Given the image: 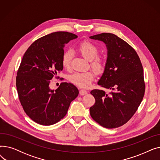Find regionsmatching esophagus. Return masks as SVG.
I'll return each instance as SVG.
<instances>
[{"mask_svg": "<svg viewBox=\"0 0 160 160\" xmlns=\"http://www.w3.org/2000/svg\"><path fill=\"white\" fill-rule=\"evenodd\" d=\"M87 93H88V91H86V90H84V89H81V90H80V94L81 95H86Z\"/></svg>", "mask_w": 160, "mask_h": 160, "instance_id": "1", "label": "esophagus"}]
</instances>
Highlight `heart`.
Masks as SVG:
<instances>
[{"label": "heart", "instance_id": "1", "mask_svg": "<svg viewBox=\"0 0 160 160\" xmlns=\"http://www.w3.org/2000/svg\"><path fill=\"white\" fill-rule=\"evenodd\" d=\"M78 50L81 55L88 61L91 62V68L97 74H102L105 69L104 58L97 56L98 47L90 41H83L78 46ZM72 58V52L70 50H66L62 57V65L65 69H69ZM94 79V73L91 71L76 72L69 76V80L73 84L82 88L90 86Z\"/></svg>", "mask_w": 160, "mask_h": 160}]
</instances>
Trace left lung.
Masks as SVG:
<instances>
[{
  "label": "left lung",
  "instance_id": "8db88e82",
  "mask_svg": "<svg viewBox=\"0 0 160 160\" xmlns=\"http://www.w3.org/2000/svg\"><path fill=\"white\" fill-rule=\"evenodd\" d=\"M89 38L102 41L106 46L105 69L97 83L112 91L110 94L100 89L91 91L95 103L89 109L90 115L103 127H119L131 119L144 97L141 60L135 50L113 33H102Z\"/></svg>",
  "mask_w": 160,
  "mask_h": 160
}]
</instances>
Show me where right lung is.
<instances>
[{
    "mask_svg": "<svg viewBox=\"0 0 160 160\" xmlns=\"http://www.w3.org/2000/svg\"><path fill=\"white\" fill-rule=\"evenodd\" d=\"M77 38L67 32L51 33L33 42L23 56L17 73V90L24 111L39 124L60 121L78 95V89L71 83L63 82L56 90L49 87L50 80L63 69L65 45Z\"/></svg>",
    "mask_w": 160,
    "mask_h": 160,
    "instance_id": "obj_1",
    "label": "right lung"
}]
</instances>
